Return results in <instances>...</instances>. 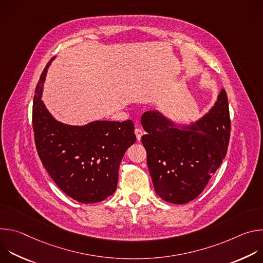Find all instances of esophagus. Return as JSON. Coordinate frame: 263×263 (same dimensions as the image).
<instances>
[{
    "label": "esophagus",
    "instance_id": "esophagus-1",
    "mask_svg": "<svg viewBox=\"0 0 263 263\" xmlns=\"http://www.w3.org/2000/svg\"><path fill=\"white\" fill-rule=\"evenodd\" d=\"M134 133H135V135H136V138H137V140H140V138H141V136H142V130L141 129H139V128H135V130H134Z\"/></svg>",
    "mask_w": 263,
    "mask_h": 263
}]
</instances>
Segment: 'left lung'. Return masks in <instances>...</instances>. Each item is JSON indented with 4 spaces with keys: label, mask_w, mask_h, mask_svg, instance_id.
<instances>
[{
    "label": "left lung",
    "mask_w": 263,
    "mask_h": 263,
    "mask_svg": "<svg viewBox=\"0 0 263 263\" xmlns=\"http://www.w3.org/2000/svg\"><path fill=\"white\" fill-rule=\"evenodd\" d=\"M141 125L157 195L173 204L196 199L227 154L231 121L226 90H220L209 114L190 126L179 128L158 111L144 112Z\"/></svg>",
    "instance_id": "8db88e82"
}]
</instances>
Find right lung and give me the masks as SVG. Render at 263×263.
<instances>
[{
	"mask_svg": "<svg viewBox=\"0 0 263 263\" xmlns=\"http://www.w3.org/2000/svg\"><path fill=\"white\" fill-rule=\"evenodd\" d=\"M46 65L36 85L32 123L39 156L59 189L80 203L101 202L114 194L119 167L136 136L134 124L96 121L85 126H69L56 121L41 100Z\"/></svg>",
	"mask_w": 263,
	"mask_h": 263,
	"instance_id": "add662e5",
	"label": "right lung"
}]
</instances>
